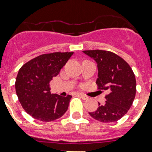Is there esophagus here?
Wrapping results in <instances>:
<instances>
[{
	"instance_id": "obj_1",
	"label": "esophagus",
	"mask_w": 152,
	"mask_h": 152,
	"mask_svg": "<svg viewBox=\"0 0 152 152\" xmlns=\"http://www.w3.org/2000/svg\"><path fill=\"white\" fill-rule=\"evenodd\" d=\"M77 95H78L79 96H80V97H81V98H82V99H84V100L88 99V96H87V95H84V94H83V93H78Z\"/></svg>"
}]
</instances>
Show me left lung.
I'll use <instances>...</instances> for the list:
<instances>
[{
  "label": "left lung",
  "instance_id": "8db88e82",
  "mask_svg": "<svg viewBox=\"0 0 152 152\" xmlns=\"http://www.w3.org/2000/svg\"><path fill=\"white\" fill-rule=\"evenodd\" d=\"M83 52L97 64L99 88L109 91L106 103L99 102L97 110L89 114L101 122L117 121L127 113L136 96L134 73L127 62L114 53L99 50Z\"/></svg>",
  "mask_w": 152,
  "mask_h": 152
}]
</instances>
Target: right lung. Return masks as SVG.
Segmentation results:
<instances>
[{
	"mask_svg": "<svg viewBox=\"0 0 152 152\" xmlns=\"http://www.w3.org/2000/svg\"><path fill=\"white\" fill-rule=\"evenodd\" d=\"M73 52H56L42 54L23 65L15 79V91L23 108L28 114L49 122L64 115L72 95L63 97L51 94L50 82Z\"/></svg>",
	"mask_w": 152,
	"mask_h": 152,
	"instance_id": "obj_1",
	"label": "right lung"
}]
</instances>
